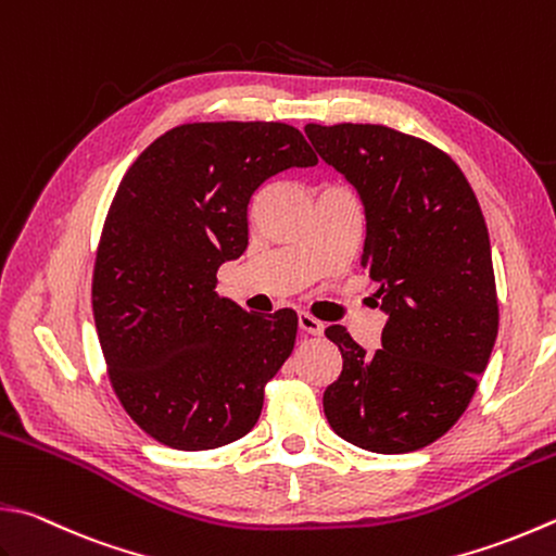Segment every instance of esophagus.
Returning a JSON list of instances; mask_svg holds the SVG:
<instances>
[{"mask_svg": "<svg viewBox=\"0 0 556 556\" xmlns=\"http://www.w3.org/2000/svg\"><path fill=\"white\" fill-rule=\"evenodd\" d=\"M298 324H300L302 331L309 333V337H321V333H324V324L319 319H314L312 314H307V312H300Z\"/></svg>", "mask_w": 556, "mask_h": 556, "instance_id": "esophagus-1", "label": "esophagus"}]
</instances>
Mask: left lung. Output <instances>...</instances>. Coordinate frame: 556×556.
<instances>
[{"instance_id":"left-lung-1","label":"left lung","mask_w":556,"mask_h":556,"mask_svg":"<svg viewBox=\"0 0 556 556\" xmlns=\"http://www.w3.org/2000/svg\"><path fill=\"white\" fill-rule=\"evenodd\" d=\"M314 150L365 207L361 266L387 314L382 349L365 353L339 324L343 370L324 392L333 433L370 453L431 445L472 402L498 333L484 215L472 186L431 142L387 125H305Z\"/></svg>"}]
</instances>
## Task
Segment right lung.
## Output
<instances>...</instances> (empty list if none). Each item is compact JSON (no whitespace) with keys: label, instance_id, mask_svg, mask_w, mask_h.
<instances>
[{"label":"right lung","instance_id":"obj_1","mask_svg":"<svg viewBox=\"0 0 556 556\" xmlns=\"http://www.w3.org/2000/svg\"><path fill=\"white\" fill-rule=\"evenodd\" d=\"M286 123H186L125 172L103 223L91 307L113 392L144 433L176 450L247 435L264 387L295 345L298 314H249L215 292L249 244L258 186L314 166Z\"/></svg>","mask_w":556,"mask_h":556}]
</instances>
